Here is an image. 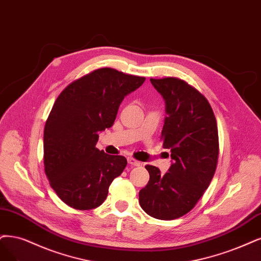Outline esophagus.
I'll use <instances>...</instances> for the list:
<instances>
[{
  "label": "esophagus",
  "mask_w": 261,
  "mask_h": 261,
  "mask_svg": "<svg viewBox=\"0 0 261 261\" xmlns=\"http://www.w3.org/2000/svg\"><path fill=\"white\" fill-rule=\"evenodd\" d=\"M128 163H129L131 167H140L141 166V162L136 160L134 158H132V157L128 158Z\"/></svg>",
  "instance_id": "1"
}]
</instances>
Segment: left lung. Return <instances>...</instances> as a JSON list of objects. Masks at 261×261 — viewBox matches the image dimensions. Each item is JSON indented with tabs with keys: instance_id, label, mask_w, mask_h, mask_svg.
<instances>
[{
	"instance_id": "left-lung-1",
	"label": "left lung",
	"mask_w": 261,
	"mask_h": 261,
	"mask_svg": "<svg viewBox=\"0 0 261 261\" xmlns=\"http://www.w3.org/2000/svg\"><path fill=\"white\" fill-rule=\"evenodd\" d=\"M150 83L166 103L162 146L171 150L172 165L166 174L146 166L147 185L140 190L144 212L171 220L187 214L203 196L218 160V130L208 101L184 81L167 77Z\"/></svg>"
}]
</instances>
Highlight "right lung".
Here are the masks:
<instances>
[{"instance_id": "add662e5", "label": "right lung", "mask_w": 261, "mask_h": 261, "mask_svg": "<svg viewBox=\"0 0 261 261\" xmlns=\"http://www.w3.org/2000/svg\"><path fill=\"white\" fill-rule=\"evenodd\" d=\"M144 82L145 77L103 67L71 83L57 98L44 129V166L65 204L86 211L108 197L127 159L96 148L99 133L112 127L124 96Z\"/></svg>"}]
</instances>
